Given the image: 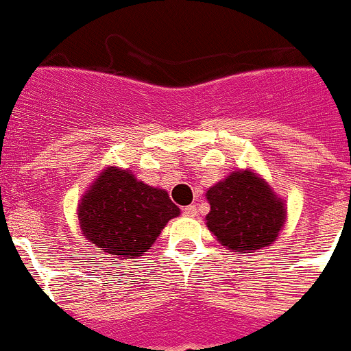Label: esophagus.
<instances>
[{"label":"esophagus","mask_w":351,"mask_h":351,"mask_svg":"<svg viewBox=\"0 0 351 351\" xmlns=\"http://www.w3.org/2000/svg\"><path fill=\"white\" fill-rule=\"evenodd\" d=\"M182 212H184V215L188 217H195L196 215V206L195 205H188L182 208Z\"/></svg>","instance_id":"34e87169"}]
</instances>
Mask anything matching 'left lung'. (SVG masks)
Returning <instances> with one entry per match:
<instances>
[{
    "instance_id": "1",
    "label": "left lung",
    "mask_w": 351,
    "mask_h": 351,
    "mask_svg": "<svg viewBox=\"0 0 351 351\" xmlns=\"http://www.w3.org/2000/svg\"><path fill=\"white\" fill-rule=\"evenodd\" d=\"M206 228L231 252L255 253L278 239L286 206L253 170L231 172L206 191Z\"/></svg>"
}]
</instances>
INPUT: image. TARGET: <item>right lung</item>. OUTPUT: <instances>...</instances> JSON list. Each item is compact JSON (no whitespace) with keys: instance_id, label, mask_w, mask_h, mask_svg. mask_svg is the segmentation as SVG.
<instances>
[{"instance_id":"obj_1","label":"right lung","mask_w":351,"mask_h":351,"mask_svg":"<svg viewBox=\"0 0 351 351\" xmlns=\"http://www.w3.org/2000/svg\"><path fill=\"white\" fill-rule=\"evenodd\" d=\"M179 213L165 189L152 188L119 167H106L99 173L77 208L82 234L95 248L120 260L148 252Z\"/></svg>"}]
</instances>
